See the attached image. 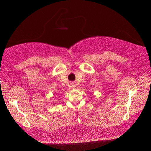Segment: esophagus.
Returning <instances> with one entry per match:
<instances>
[{"mask_svg": "<svg viewBox=\"0 0 151 151\" xmlns=\"http://www.w3.org/2000/svg\"><path fill=\"white\" fill-rule=\"evenodd\" d=\"M72 87H74V86H72Z\"/></svg>", "mask_w": 151, "mask_h": 151, "instance_id": "1", "label": "esophagus"}]
</instances>
